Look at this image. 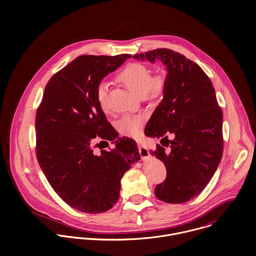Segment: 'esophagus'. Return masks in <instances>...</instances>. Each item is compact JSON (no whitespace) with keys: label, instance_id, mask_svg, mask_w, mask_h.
<instances>
[{"label":"esophagus","instance_id":"34e87169","mask_svg":"<svg viewBox=\"0 0 256 256\" xmlns=\"http://www.w3.org/2000/svg\"><path fill=\"white\" fill-rule=\"evenodd\" d=\"M139 152H140V156L142 158V160H146V158L150 156V152L148 150L146 146H142V145H139Z\"/></svg>","mask_w":256,"mask_h":256}]
</instances>
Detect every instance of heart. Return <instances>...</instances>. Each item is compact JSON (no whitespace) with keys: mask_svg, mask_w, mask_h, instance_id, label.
Returning a JSON list of instances; mask_svg holds the SVG:
<instances>
[{"mask_svg":"<svg viewBox=\"0 0 256 256\" xmlns=\"http://www.w3.org/2000/svg\"><path fill=\"white\" fill-rule=\"evenodd\" d=\"M117 78L132 92L140 96L148 94L156 98L164 92L166 86V74L158 72L150 76V70L140 63L128 64L118 74ZM108 84L104 82H100L96 90V96L102 110H108ZM142 124V116L125 115L117 122V128L121 134L136 138L140 135Z\"/></svg>","mask_w":256,"mask_h":256,"instance_id":"obj_1","label":"heart"}]
</instances>
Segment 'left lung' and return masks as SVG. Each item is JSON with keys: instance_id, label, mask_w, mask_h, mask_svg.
I'll return each instance as SVG.
<instances>
[{"instance_id": "1", "label": "left lung", "mask_w": 256, "mask_h": 256, "mask_svg": "<svg viewBox=\"0 0 256 256\" xmlns=\"http://www.w3.org/2000/svg\"><path fill=\"white\" fill-rule=\"evenodd\" d=\"M133 57L150 63L160 60L166 67L164 98L146 123L145 134L162 138V146H170V153L160 145L150 150L166 168V178L156 186V196L166 203L187 202L210 182L222 156V112L214 86L196 63L174 50L160 48Z\"/></svg>"}]
</instances>
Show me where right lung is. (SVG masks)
<instances>
[{
    "label": "right lung",
    "instance_id": "obj_1",
    "mask_svg": "<svg viewBox=\"0 0 256 256\" xmlns=\"http://www.w3.org/2000/svg\"><path fill=\"white\" fill-rule=\"evenodd\" d=\"M130 57L76 58L48 80L37 108L38 164L59 197L84 213L111 209L119 199L122 176L140 160L136 142L126 137L100 154L92 146L98 137L108 144V140L117 138L98 102L96 90L106 76Z\"/></svg>",
    "mask_w": 256,
    "mask_h": 256
}]
</instances>
